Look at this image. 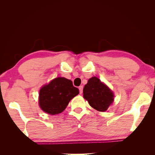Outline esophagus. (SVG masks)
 <instances>
[{"label": "esophagus", "instance_id": "esophagus-1", "mask_svg": "<svg viewBox=\"0 0 155 155\" xmlns=\"http://www.w3.org/2000/svg\"><path fill=\"white\" fill-rule=\"evenodd\" d=\"M83 87L82 85L80 86L79 88H78V89H79V92H80L81 94H82V93H83Z\"/></svg>", "mask_w": 155, "mask_h": 155}]
</instances>
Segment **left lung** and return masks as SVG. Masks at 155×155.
Here are the masks:
<instances>
[{
	"label": "left lung",
	"mask_w": 155,
	"mask_h": 155,
	"mask_svg": "<svg viewBox=\"0 0 155 155\" xmlns=\"http://www.w3.org/2000/svg\"><path fill=\"white\" fill-rule=\"evenodd\" d=\"M83 98L94 109L104 112L114 102V94L98 78L93 77L83 88Z\"/></svg>",
	"instance_id": "obj_1"
}]
</instances>
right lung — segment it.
Segmentation results:
<instances>
[{"label":"right lung","instance_id":"obj_1","mask_svg":"<svg viewBox=\"0 0 155 155\" xmlns=\"http://www.w3.org/2000/svg\"><path fill=\"white\" fill-rule=\"evenodd\" d=\"M79 90L73 86L72 81L64 77H57L40 89L39 104L44 112L51 115L61 113Z\"/></svg>","mask_w":155,"mask_h":155}]
</instances>
